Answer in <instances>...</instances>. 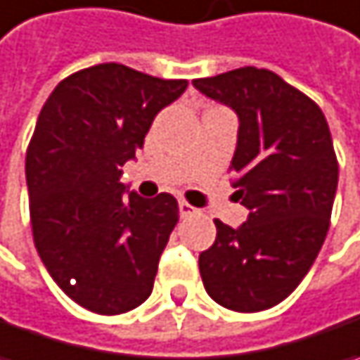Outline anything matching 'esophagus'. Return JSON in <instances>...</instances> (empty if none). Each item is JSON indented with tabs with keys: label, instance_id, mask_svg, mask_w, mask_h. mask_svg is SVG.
I'll return each mask as SVG.
<instances>
[{
	"label": "esophagus",
	"instance_id": "esophagus-1",
	"mask_svg": "<svg viewBox=\"0 0 360 360\" xmlns=\"http://www.w3.org/2000/svg\"><path fill=\"white\" fill-rule=\"evenodd\" d=\"M178 208H180V217H182V219H186V217H192V214H198V208H194L192 205H188L186 200H180Z\"/></svg>",
	"mask_w": 360,
	"mask_h": 360
}]
</instances>
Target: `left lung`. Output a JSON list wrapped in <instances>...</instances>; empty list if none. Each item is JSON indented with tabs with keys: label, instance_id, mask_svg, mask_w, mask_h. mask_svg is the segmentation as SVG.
Returning a JSON list of instances; mask_svg holds the SVG:
<instances>
[{
	"label": "left lung",
	"instance_id": "obj_1",
	"mask_svg": "<svg viewBox=\"0 0 360 360\" xmlns=\"http://www.w3.org/2000/svg\"><path fill=\"white\" fill-rule=\"evenodd\" d=\"M192 84L239 117L231 172L249 208L239 229L214 219L217 239L198 257L205 290L235 312L274 308L310 271L330 226L338 162L328 123L314 101L267 68Z\"/></svg>",
	"mask_w": 360,
	"mask_h": 360
}]
</instances>
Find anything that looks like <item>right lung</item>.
<instances>
[{
    "label": "right lung",
    "instance_id": "1",
    "mask_svg": "<svg viewBox=\"0 0 360 360\" xmlns=\"http://www.w3.org/2000/svg\"><path fill=\"white\" fill-rule=\"evenodd\" d=\"M186 86L105 63L58 82L40 111L26 152L34 245L58 288L95 314L129 312L152 294L178 202L168 192L125 198L121 166Z\"/></svg>",
    "mask_w": 360,
    "mask_h": 360
}]
</instances>
